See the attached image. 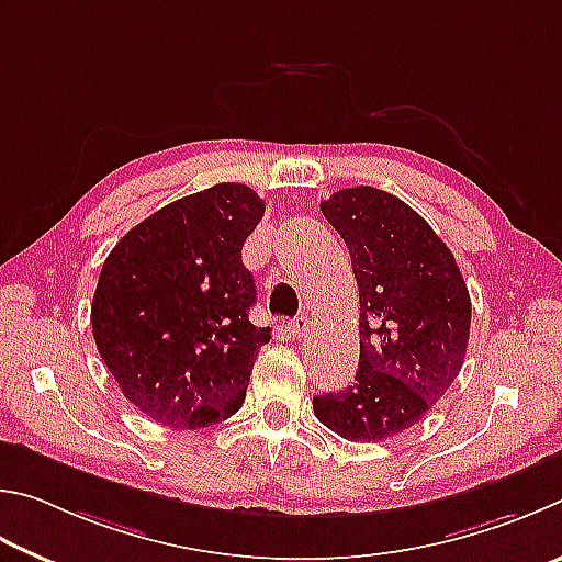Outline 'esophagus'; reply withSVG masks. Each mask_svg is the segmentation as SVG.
Here are the masks:
<instances>
[{"instance_id": "esophagus-1", "label": "esophagus", "mask_w": 562, "mask_h": 562, "mask_svg": "<svg viewBox=\"0 0 562 562\" xmlns=\"http://www.w3.org/2000/svg\"><path fill=\"white\" fill-rule=\"evenodd\" d=\"M291 333L296 338H306L311 333V318L308 316H296L291 323Z\"/></svg>"}]
</instances>
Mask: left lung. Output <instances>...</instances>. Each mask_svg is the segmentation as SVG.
Here are the masks:
<instances>
[{"mask_svg": "<svg viewBox=\"0 0 562 562\" xmlns=\"http://www.w3.org/2000/svg\"><path fill=\"white\" fill-rule=\"evenodd\" d=\"M346 241L360 291L356 382L313 397V412L350 441H382L427 415L467 358L471 301L454 254L435 229L378 187L321 202Z\"/></svg>", "mask_w": 562, "mask_h": 562, "instance_id": "1", "label": "left lung"}]
</instances>
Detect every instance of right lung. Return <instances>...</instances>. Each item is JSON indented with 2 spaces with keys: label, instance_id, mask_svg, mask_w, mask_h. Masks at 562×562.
<instances>
[{
  "label": "right lung",
  "instance_id": "add662e5",
  "mask_svg": "<svg viewBox=\"0 0 562 562\" xmlns=\"http://www.w3.org/2000/svg\"><path fill=\"white\" fill-rule=\"evenodd\" d=\"M266 204L220 182L165 204L113 246L91 303L95 348L147 419L210 427L239 412L269 328H256L241 246Z\"/></svg>",
  "mask_w": 562,
  "mask_h": 562
}]
</instances>
